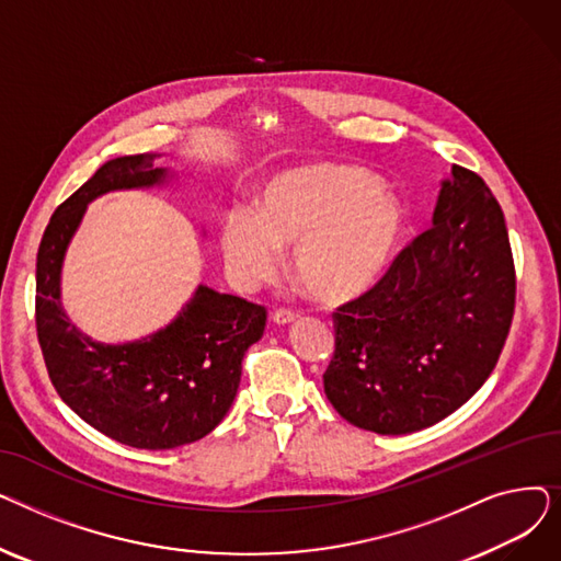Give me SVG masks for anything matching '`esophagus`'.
<instances>
[{
  "label": "esophagus",
  "instance_id": "obj_1",
  "mask_svg": "<svg viewBox=\"0 0 561 561\" xmlns=\"http://www.w3.org/2000/svg\"><path fill=\"white\" fill-rule=\"evenodd\" d=\"M300 316L296 311H288V309H277L273 313V322H277V325H290V322H296Z\"/></svg>",
  "mask_w": 561,
  "mask_h": 561
}]
</instances>
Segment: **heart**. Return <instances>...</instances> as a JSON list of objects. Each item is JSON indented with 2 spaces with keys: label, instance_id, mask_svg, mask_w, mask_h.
I'll return each mask as SVG.
<instances>
[{
  "label": "heart",
  "instance_id": "b5f03b06",
  "mask_svg": "<svg viewBox=\"0 0 561 561\" xmlns=\"http://www.w3.org/2000/svg\"><path fill=\"white\" fill-rule=\"evenodd\" d=\"M404 231V206L379 180L334 161L288 165L265 180L254 209L220 222V250L245 290L271 282L290 250V271L320 302L359 298L385 275Z\"/></svg>",
  "mask_w": 561,
  "mask_h": 561
}]
</instances>
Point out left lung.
<instances>
[{
  "mask_svg": "<svg viewBox=\"0 0 561 561\" xmlns=\"http://www.w3.org/2000/svg\"><path fill=\"white\" fill-rule=\"evenodd\" d=\"M516 273L505 216L480 174L453 165L432 227L362 298L336 309L325 393L355 427L409 434L484 385L507 341Z\"/></svg>",
  "mask_w": 561,
  "mask_h": 561,
  "instance_id": "obj_1",
  "label": "left lung"
}]
</instances>
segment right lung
I'll return each mask as SVG.
<instances>
[{"mask_svg":"<svg viewBox=\"0 0 561 561\" xmlns=\"http://www.w3.org/2000/svg\"><path fill=\"white\" fill-rule=\"evenodd\" d=\"M157 154L106 161L54 211L36 259V330L51 385L79 419L140 450L180 448L209 434L229 411L241 362L263 336L265 309L199 284L163 330L106 345L81 334L61 305V268L85 206L108 191L168 180Z\"/></svg>","mask_w":561,"mask_h":561,"instance_id":"obj_1","label":"right lung"}]
</instances>
